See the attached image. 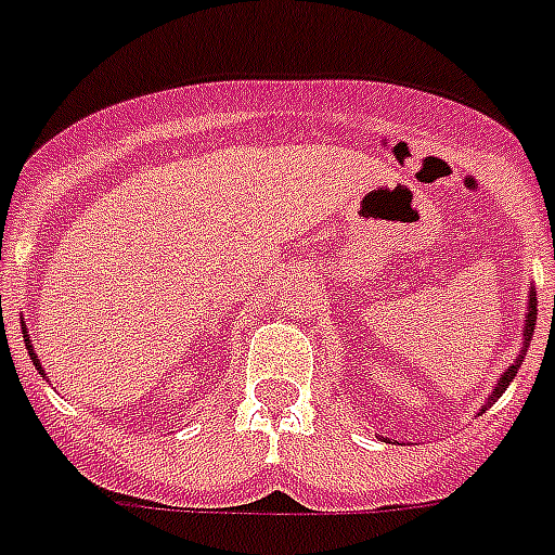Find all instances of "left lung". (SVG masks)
<instances>
[{
  "mask_svg": "<svg viewBox=\"0 0 555 555\" xmlns=\"http://www.w3.org/2000/svg\"><path fill=\"white\" fill-rule=\"evenodd\" d=\"M533 324H537V293H530V310H528V324H525V349H522V356L516 358V364L511 366V370H507L505 375H502V378H500V384L493 386V395H491V400L502 398V392H505L507 386H511V380H514V375H516V372H519V366H522V358H525V352H528V341H530V335H533Z\"/></svg>",
  "mask_w": 555,
  "mask_h": 555,
  "instance_id": "left-lung-1",
  "label": "left lung"
}]
</instances>
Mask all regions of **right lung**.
I'll return each mask as SVG.
<instances>
[{
    "mask_svg": "<svg viewBox=\"0 0 555 555\" xmlns=\"http://www.w3.org/2000/svg\"><path fill=\"white\" fill-rule=\"evenodd\" d=\"M22 333H25V324H22ZM25 347H27V352H30V358H33V364H36V370H39L41 375H44V370H41V364H39V356H36V352H33L30 338H27V335H25Z\"/></svg>",
    "mask_w": 555,
    "mask_h": 555,
    "instance_id": "obj_1",
    "label": "right lung"
}]
</instances>
